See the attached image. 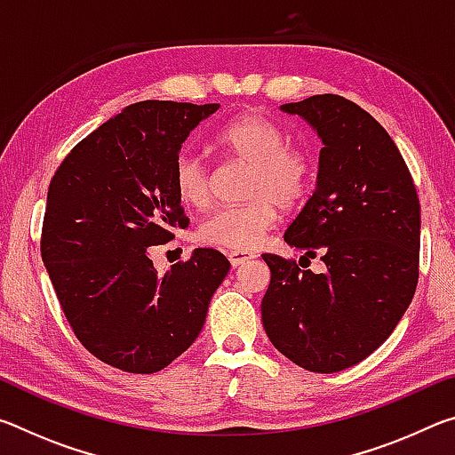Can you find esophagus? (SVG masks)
Listing matches in <instances>:
<instances>
[{
    "label": "esophagus",
    "mask_w": 455,
    "mask_h": 455,
    "mask_svg": "<svg viewBox=\"0 0 455 455\" xmlns=\"http://www.w3.org/2000/svg\"><path fill=\"white\" fill-rule=\"evenodd\" d=\"M227 257H228V260H230V265H233V268L241 267V265L246 263V260L252 259L251 252H241V251H230Z\"/></svg>",
    "instance_id": "34e87169"
}]
</instances>
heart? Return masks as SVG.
Returning <instances> with one entry per match:
<instances>
[{
	"label": "heart",
	"mask_w": 455,
	"mask_h": 455,
	"mask_svg": "<svg viewBox=\"0 0 455 455\" xmlns=\"http://www.w3.org/2000/svg\"><path fill=\"white\" fill-rule=\"evenodd\" d=\"M217 144L238 163L251 166L241 206L212 211L198 225V241L228 251H255L283 211L301 203L309 190L313 164L309 154L287 144L279 124L263 114L246 112L217 134ZM172 184L188 206H204L211 198V174L198 154L184 150L174 160Z\"/></svg>",
	"instance_id": "1"
}]
</instances>
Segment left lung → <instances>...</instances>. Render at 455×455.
Masks as SVG:
<instances>
[{"label": "left lung", "mask_w": 455, "mask_h": 455, "mask_svg": "<svg viewBox=\"0 0 455 455\" xmlns=\"http://www.w3.org/2000/svg\"><path fill=\"white\" fill-rule=\"evenodd\" d=\"M321 138L317 184L284 241L321 252L325 271L263 255L271 283L260 303L271 343L292 363L337 373L387 339L418 287L421 212L395 142L371 114L335 94L281 106ZM301 265V260H299Z\"/></svg>", "instance_id": "obj_1"}]
</instances>
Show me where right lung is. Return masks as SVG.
<instances>
[{"mask_svg":"<svg viewBox=\"0 0 455 455\" xmlns=\"http://www.w3.org/2000/svg\"><path fill=\"white\" fill-rule=\"evenodd\" d=\"M219 108L128 106L84 138L50 182L42 260L80 343L122 371L156 373L182 355L230 268L214 249H195L164 273L150 257L172 238L168 227H187L172 166Z\"/></svg>","mask_w":455,"mask_h":455,"instance_id":"1","label":"right lung"}]
</instances>
